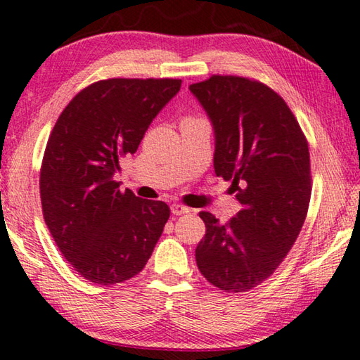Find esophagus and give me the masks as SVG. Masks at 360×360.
Segmentation results:
<instances>
[{
    "label": "esophagus",
    "mask_w": 360,
    "mask_h": 360,
    "mask_svg": "<svg viewBox=\"0 0 360 360\" xmlns=\"http://www.w3.org/2000/svg\"><path fill=\"white\" fill-rule=\"evenodd\" d=\"M172 212L174 216H181V214H187L188 212V208H186V206H182L179 203H173L172 205Z\"/></svg>",
    "instance_id": "34e87169"
}]
</instances>
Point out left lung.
I'll return each instance as SVG.
<instances>
[{"instance_id":"8db88e82","label":"left lung","mask_w":360,"mask_h":360,"mask_svg":"<svg viewBox=\"0 0 360 360\" xmlns=\"http://www.w3.org/2000/svg\"><path fill=\"white\" fill-rule=\"evenodd\" d=\"M216 136L214 172L231 181L241 211L221 225L202 211L198 270L224 292L266 281L294 246L311 198L308 141L285 101L249 77L214 75L192 84Z\"/></svg>"}]
</instances>
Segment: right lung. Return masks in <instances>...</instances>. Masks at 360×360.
<instances>
[{"mask_svg":"<svg viewBox=\"0 0 360 360\" xmlns=\"http://www.w3.org/2000/svg\"><path fill=\"white\" fill-rule=\"evenodd\" d=\"M181 79L114 77L90 84L63 109L42 157V214L71 266L111 285L143 270L169 217L165 202L143 200L114 181L150 122L179 92Z\"/></svg>","mask_w":360,"mask_h":360,"instance_id":"add662e5","label":"right lung"}]
</instances>
